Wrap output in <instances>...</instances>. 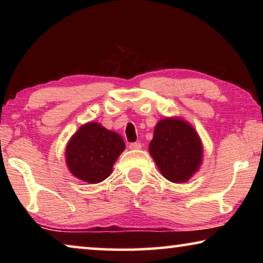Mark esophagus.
<instances>
[{
	"mask_svg": "<svg viewBox=\"0 0 263 263\" xmlns=\"http://www.w3.org/2000/svg\"><path fill=\"white\" fill-rule=\"evenodd\" d=\"M128 147H130V149H140L141 144L140 142H131V144L128 145Z\"/></svg>",
	"mask_w": 263,
	"mask_h": 263,
	"instance_id": "1",
	"label": "esophagus"
}]
</instances>
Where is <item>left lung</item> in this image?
I'll return each instance as SVG.
<instances>
[{
    "label": "left lung",
    "mask_w": 263,
    "mask_h": 263,
    "mask_svg": "<svg viewBox=\"0 0 263 263\" xmlns=\"http://www.w3.org/2000/svg\"><path fill=\"white\" fill-rule=\"evenodd\" d=\"M202 142L184 121L166 118L158 123L149 153L161 174L171 182L188 181L202 161Z\"/></svg>",
    "instance_id": "left-lung-1"
}]
</instances>
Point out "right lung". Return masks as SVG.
Listing matches in <instances>:
<instances>
[{"label":"right lung","mask_w":263,"mask_h":263,"mask_svg":"<svg viewBox=\"0 0 263 263\" xmlns=\"http://www.w3.org/2000/svg\"><path fill=\"white\" fill-rule=\"evenodd\" d=\"M124 148L123 138L97 123H88L70 138L66 161L72 174L88 183H99L111 174Z\"/></svg>","instance_id":"obj_1"}]
</instances>
